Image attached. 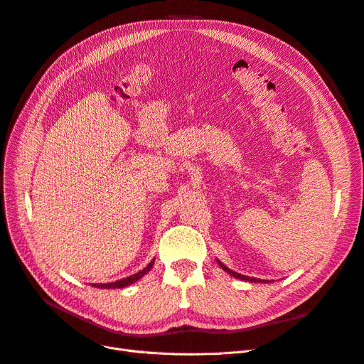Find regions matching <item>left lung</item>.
Masks as SVG:
<instances>
[{
    "instance_id": "obj_1",
    "label": "left lung",
    "mask_w": 364,
    "mask_h": 364,
    "mask_svg": "<svg viewBox=\"0 0 364 364\" xmlns=\"http://www.w3.org/2000/svg\"><path fill=\"white\" fill-rule=\"evenodd\" d=\"M218 261V259H217ZM218 264H220V267H222L225 272H228L230 277H234V278H237V279H243V281H250V282H259V279H255V278H249V277H245V274H240V273H237V272H232L230 269H228L225 264H222L218 261Z\"/></svg>"
}]
</instances>
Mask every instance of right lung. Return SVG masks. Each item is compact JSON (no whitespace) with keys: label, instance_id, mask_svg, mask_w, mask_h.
I'll return each mask as SVG.
<instances>
[{"label":"right lung","instance_id":"right-lung-1","mask_svg":"<svg viewBox=\"0 0 364 364\" xmlns=\"http://www.w3.org/2000/svg\"><path fill=\"white\" fill-rule=\"evenodd\" d=\"M153 262H155V259H151L149 262V266H146L141 272L132 274V277H129V278L119 279V281H115V282H107V284H94V287H97V289H123V287H127V285L136 282L138 279L144 277L146 273H149V270L153 267Z\"/></svg>","mask_w":364,"mask_h":364}]
</instances>
